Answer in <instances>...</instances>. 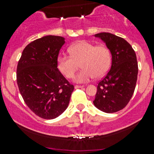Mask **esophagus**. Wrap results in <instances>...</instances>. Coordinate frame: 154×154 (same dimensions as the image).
Here are the masks:
<instances>
[{
    "label": "esophagus",
    "mask_w": 154,
    "mask_h": 154,
    "mask_svg": "<svg viewBox=\"0 0 154 154\" xmlns=\"http://www.w3.org/2000/svg\"><path fill=\"white\" fill-rule=\"evenodd\" d=\"M83 86H77H77H74V88H83Z\"/></svg>",
    "instance_id": "esophagus-1"
}]
</instances>
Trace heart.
Segmentation results:
<instances>
[{"label":"heart","instance_id":"heart-1","mask_svg":"<svg viewBox=\"0 0 154 154\" xmlns=\"http://www.w3.org/2000/svg\"><path fill=\"white\" fill-rule=\"evenodd\" d=\"M68 52L70 56H58L57 68L65 77L72 78L80 64L82 69L74 77L77 83H86L94 77H103L111 65V53L103 45L95 46L88 42L80 41L72 45Z\"/></svg>","mask_w":154,"mask_h":154}]
</instances>
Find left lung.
Returning <instances> with one entry per match:
<instances>
[{"instance_id":"obj_1","label":"left lung","mask_w":154,"mask_h":154,"mask_svg":"<svg viewBox=\"0 0 154 154\" xmlns=\"http://www.w3.org/2000/svg\"><path fill=\"white\" fill-rule=\"evenodd\" d=\"M106 43L112 54V65L107 74L97 84L93 103L106 113L116 112L127 106L136 88L138 63L132 46L109 32L94 35Z\"/></svg>"}]
</instances>
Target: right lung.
Returning <instances> with one entry per match:
<instances>
[{
  "instance_id": "add662e5",
  "label": "right lung",
  "mask_w": 154,
  "mask_h": 154,
  "mask_svg": "<svg viewBox=\"0 0 154 154\" xmlns=\"http://www.w3.org/2000/svg\"><path fill=\"white\" fill-rule=\"evenodd\" d=\"M65 38L46 35L26 46L17 66V83L27 106L36 116L54 119L67 109L74 86L57 68Z\"/></svg>"
}]
</instances>
